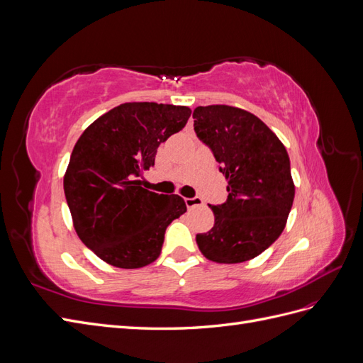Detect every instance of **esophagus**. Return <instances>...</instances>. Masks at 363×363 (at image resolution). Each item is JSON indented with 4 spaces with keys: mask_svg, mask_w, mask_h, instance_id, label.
<instances>
[{
    "mask_svg": "<svg viewBox=\"0 0 363 363\" xmlns=\"http://www.w3.org/2000/svg\"><path fill=\"white\" fill-rule=\"evenodd\" d=\"M184 203L188 208H194L196 206H201L203 200L200 199V196H194V199H184Z\"/></svg>",
    "mask_w": 363,
    "mask_h": 363,
    "instance_id": "1",
    "label": "esophagus"
}]
</instances>
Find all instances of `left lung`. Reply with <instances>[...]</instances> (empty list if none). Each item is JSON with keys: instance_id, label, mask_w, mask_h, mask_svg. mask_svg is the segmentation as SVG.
<instances>
[{"instance_id": "obj_1", "label": "left lung", "mask_w": 363, "mask_h": 363, "mask_svg": "<svg viewBox=\"0 0 363 363\" xmlns=\"http://www.w3.org/2000/svg\"><path fill=\"white\" fill-rule=\"evenodd\" d=\"M192 116L196 136L228 182L227 201L211 206L215 224L196 235V244L216 263L255 259L288 221L295 195L288 151L263 121L242 108L200 106Z\"/></svg>"}]
</instances>
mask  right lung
Masks as SVG:
<instances>
[{
    "label": "right lung",
    "instance_id": "obj_1",
    "mask_svg": "<svg viewBox=\"0 0 363 363\" xmlns=\"http://www.w3.org/2000/svg\"><path fill=\"white\" fill-rule=\"evenodd\" d=\"M191 116L186 106L124 103L87 127L63 177L82 242L108 265L147 267L162 251L167 227L186 212L180 195L145 189L138 180L155 167L159 145Z\"/></svg>",
    "mask_w": 363,
    "mask_h": 363
}]
</instances>
